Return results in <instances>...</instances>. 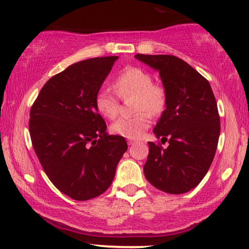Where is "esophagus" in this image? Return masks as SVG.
Here are the masks:
<instances>
[{
    "mask_svg": "<svg viewBox=\"0 0 249 249\" xmlns=\"http://www.w3.org/2000/svg\"><path fill=\"white\" fill-rule=\"evenodd\" d=\"M134 143H135V141H133V140H128V141H127L128 145H133V144H134Z\"/></svg>",
    "mask_w": 249,
    "mask_h": 249,
    "instance_id": "obj_1",
    "label": "esophagus"
}]
</instances>
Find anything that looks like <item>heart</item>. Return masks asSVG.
Returning <instances> with one entry per match:
<instances>
[{
  "label": "heart",
  "mask_w": 249,
  "mask_h": 249,
  "mask_svg": "<svg viewBox=\"0 0 249 249\" xmlns=\"http://www.w3.org/2000/svg\"><path fill=\"white\" fill-rule=\"evenodd\" d=\"M114 88L121 98L134 96V109L139 113L129 117H121L110 126L115 134L126 139H139L151 123L150 114L162 112L165 105V91L160 85L153 84L150 72L140 67H127L115 78ZM117 95L109 88L103 87L96 94V108L104 117L114 120L120 112Z\"/></svg>",
  "instance_id": "1"
}]
</instances>
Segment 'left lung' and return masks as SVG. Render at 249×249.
Returning a JSON list of instances; mask_svg holds the SVG:
<instances>
[{
  "instance_id": "1",
  "label": "left lung",
  "mask_w": 249,
  "mask_h": 249,
  "mask_svg": "<svg viewBox=\"0 0 249 249\" xmlns=\"http://www.w3.org/2000/svg\"><path fill=\"white\" fill-rule=\"evenodd\" d=\"M158 70L166 108L153 129L161 143L148 142L144 174L153 187L180 195L200 183L209 170L220 134V117L209 81L182 59L170 54H135Z\"/></svg>"
}]
</instances>
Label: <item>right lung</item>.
<instances>
[{
  "label": "right lung",
  "mask_w": 249,
  "mask_h": 249,
  "mask_svg": "<svg viewBox=\"0 0 249 249\" xmlns=\"http://www.w3.org/2000/svg\"><path fill=\"white\" fill-rule=\"evenodd\" d=\"M117 58H92L69 66L44 84L30 110V136L44 172L58 190L78 201L96 198L109 188L127 150L123 136L107 134L95 105Z\"/></svg>",
  "instance_id": "obj_1"
}]
</instances>
